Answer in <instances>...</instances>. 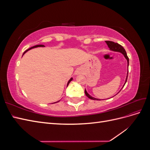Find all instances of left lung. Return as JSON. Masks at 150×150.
I'll return each instance as SVG.
<instances>
[{
    "mask_svg": "<svg viewBox=\"0 0 150 150\" xmlns=\"http://www.w3.org/2000/svg\"><path fill=\"white\" fill-rule=\"evenodd\" d=\"M106 43L107 44L108 47L110 48V49L111 50V51L121 52V54H123V56H124L126 58V59L127 60V62H128V72H127V76H126V78L125 83L123 86H122V88H123L125 84L126 83L127 79H128V66H129V58H128V56H127V54H126V52L125 49L123 47H122L120 44H117V43H115V42H112V41H109V40H107V41H106ZM120 91H121V90H120ZM85 94L86 95V96H87L88 98H89L91 99H93V100H97V101L100 100V99H97V98H95L92 97L91 96V95H89V94L88 93V92L86 91V89H85Z\"/></svg>",
    "mask_w": 150,
    "mask_h": 150,
    "instance_id": "8db88e82",
    "label": "left lung"
}]
</instances>
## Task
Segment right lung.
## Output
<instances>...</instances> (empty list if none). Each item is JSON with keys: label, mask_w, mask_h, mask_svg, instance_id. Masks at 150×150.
I'll list each match as a JSON object with an SVG mask.
<instances>
[{"label": "right lung", "mask_w": 150, "mask_h": 150, "mask_svg": "<svg viewBox=\"0 0 150 150\" xmlns=\"http://www.w3.org/2000/svg\"><path fill=\"white\" fill-rule=\"evenodd\" d=\"M44 45H36V46H33V47H30V48H29V49H28V50H26V51L24 52V54H23V55L26 52H28V51H29V50H30V49H33V48H35V47H44ZM22 55V56H23ZM72 80V78H71L69 80V81H68V83H67V86H68L69 85V83L71 82V81ZM59 101H57V102H55V103H57V102H59Z\"/></svg>", "instance_id": "obj_1"}]
</instances>
